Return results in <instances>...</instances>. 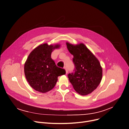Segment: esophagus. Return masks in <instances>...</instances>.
<instances>
[{
	"label": "esophagus",
	"instance_id": "obj_1",
	"mask_svg": "<svg viewBox=\"0 0 129 129\" xmlns=\"http://www.w3.org/2000/svg\"><path fill=\"white\" fill-rule=\"evenodd\" d=\"M64 69H65V70H66V74H67V73H68V69H67V67H64Z\"/></svg>",
	"mask_w": 129,
	"mask_h": 129
}]
</instances>
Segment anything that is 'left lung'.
I'll return each instance as SVG.
<instances>
[{"mask_svg": "<svg viewBox=\"0 0 129 129\" xmlns=\"http://www.w3.org/2000/svg\"><path fill=\"white\" fill-rule=\"evenodd\" d=\"M67 49L73 55L74 72L68 77L75 90L85 95L92 92L100 84L103 75L99 61L83 44L73 45L66 43Z\"/></svg>", "mask_w": 129, "mask_h": 129, "instance_id": "obj_1", "label": "left lung"}]
</instances>
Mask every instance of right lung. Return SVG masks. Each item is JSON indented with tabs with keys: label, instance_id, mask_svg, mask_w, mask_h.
I'll return each instance as SVG.
<instances>
[{
	"label": "right lung",
	"instance_id": "1",
	"mask_svg": "<svg viewBox=\"0 0 129 129\" xmlns=\"http://www.w3.org/2000/svg\"><path fill=\"white\" fill-rule=\"evenodd\" d=\"M59 45L42 44L33 50L24 64L25 78L30 86L36 91L45 93L53 89L58 77L66 73L64 69L57 67L51 58V53Z\"/></svg>",
	"mask_w": 129,
	"mask_h": 129
}]
</instances>
